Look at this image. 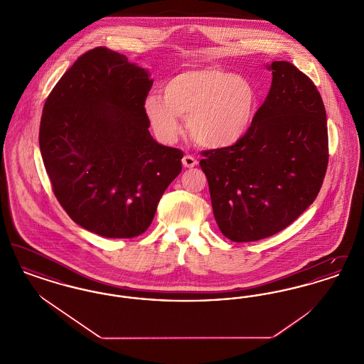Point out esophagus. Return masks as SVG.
<instances>
[{
	"label": "esophagus",
	"instance_id": "1",
	"mask_svg": "<svg viewBox=\"0 0 364 364\" xmlns=\"http://www.w3.org/2000/svg\"><path fill=\"white\" fill-rule=\"evenodd\" d=\"M181 162H183V165L186 166V168H193V166H196L198 165V161L195 159V156H186L183 159H181Z\"/></svg>",
	"mask_w": 364,
	"mask_h": 364
}]
</instances>
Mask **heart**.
I'll return each instance as SVG.
<instances>
[{"mask_svg":"<svg viewBox=\"0 0 364 364\" xmlns=\"http://www.w3.org/2000/svg\"><path fill=\"white\" fill-rule=\"evenodd\" d=\"M258 107V92L242 75L218 67L187 70L172 76L164 97L150 94L143 112L156 138L172 143L187 119L192 139L208 149H226L250 131Z\"/></svg>","mask_w":364,"mask_h":364,"instance_id":"heart-1","label":"heart"}]
</instances>
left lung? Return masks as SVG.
Listing matches in <instances>:
<instances>
[{
    "instance_id": "left-lung-1",
    "label": "left lung",
    "mask_w": 364,
    "mask_h": 364,
    "mask_svg": "<svg viewBox=\"0 0 364 364\" xmlns=\"http://www.w3.org/2000/svg\"><path fill=\"white\" fill-rule=\"evenodd\" d=\"M266 68L272 87L248 134L200 159L214 218L232 242H257L291 225L315 200L329 161L316 87L288 61Z\"/></svg>"
}]
</instances>
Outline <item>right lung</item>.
<instances>
[{"mask_svg": "<svg viewBox=\"0 0 364 364\" xmlns=\"http://www.w3.org/2000/svg\"><path fill=\"white\" fill-rule=\"evenodd\" d=\"M151 86L149 70L101 46L73 63L43 106L39 149L53 192L77 225L102 237L146 232L181 172L183 151L149 131Z\"/></svg>", "mask_w": 364, "mask_h": 364, "instance_id": "obj_1", "label": "right lung"}]
</instances>
